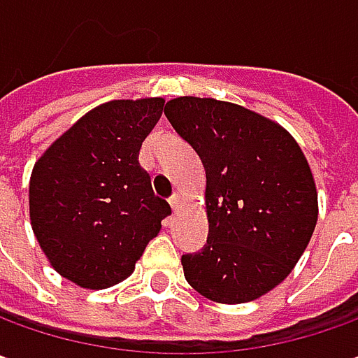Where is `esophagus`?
<instances>
[{
    "label": "esophagus",
    "mask_w": 358,
    "mask_h": 358,
    "mask_svg": "<svg viewBox=\"0 0 358 358\" xmlns=\"http://www.w3.org/2000/svg\"><path fill=\"white\" fill-rule=\"evenodd\" d=\"M168 202H170V208H172V210L176 212V210L180 208V196H178V194H172V196L168 198Z\"/></svg>",
    "instance_id": "esophagus-1"
}]
</instances>
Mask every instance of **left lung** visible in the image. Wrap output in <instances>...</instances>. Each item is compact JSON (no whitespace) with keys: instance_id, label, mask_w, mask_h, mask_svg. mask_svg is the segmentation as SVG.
<instances>
[{"instance_id":"1","label":"left lung","mask_w":358,"mask_h":358,"mask_svg":"<svg viewBox=\"0 0 358 358\" xmlns=\"http://www.w3.org/2000/svg\"><path fill=\"white\" fill-rule=\"evenodd\" d=\"M164 115L206 170L208 241L182 255L184 278L217 303H248L291 273L317 224V188L299 144L234 103L168 101Z\"/></svg>"}]
</instances>
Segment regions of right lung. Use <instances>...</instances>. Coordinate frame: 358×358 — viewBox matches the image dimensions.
I'll return each mask as SVG.
<instances>
[{
	"instance_id": "right-lung-1",
	"label": "right lung",
	"mask_w": 358,
	"mask_h": 358,
	"mask_svg": "<svg viewBox=\"0 0 358 358\" xmlns=\"http://www.w3.org/2000/svg\"><path fill=\"white\" fill-rule=\"evenodd\" d=\"M162 106L164 99L96 106L33 166V234L57 273L85 289L129 278L172 212L138 162Z\"/></svg>"
}]
</instances>
